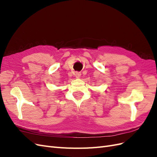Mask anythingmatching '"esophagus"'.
<instances>
[{
	"label": "esophagus",
	"instance_id": "1",
	"mask_svg": "<svg viewBox=\"0 0 157 157\" xmlns=\"http://www.w3.org/2000/svg\"><path fill=\"white\" fill-rule=\"evenodd\" d=\"M75 75L76 77L79 78V77H80V75H81V73L78 72V71H76V72L75 73Z\"/></svg>",
	"mask_w": 157,
	"mask_h": 157
}]
</instances>
